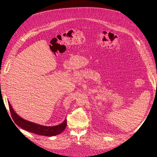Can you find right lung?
I'll return each mask as SVG.
<instances>
[{"label":"right lung","instance_id":"right-lung-1","mask_svg":"<svg viewBox=\"0 0 157 157\" xmlns=\"http://www.w3.org/2000/svg\"><path fill=\"white\" fill-rule=\"evenodd\" d=\"M8 104H9V108L11 117L16 124L18 127H21V128L28 132H30L32 133H34L36 134L44 136H53L62 133L65 130L66 125H67V120L66 119L63 121V123H61V124L53 127L43 126L38 125L37 123L27 121L20 117L18 115L14 112L10 102H8Z\"/></svg>","mask_w":157,"mask_h":157}]
</instances>
